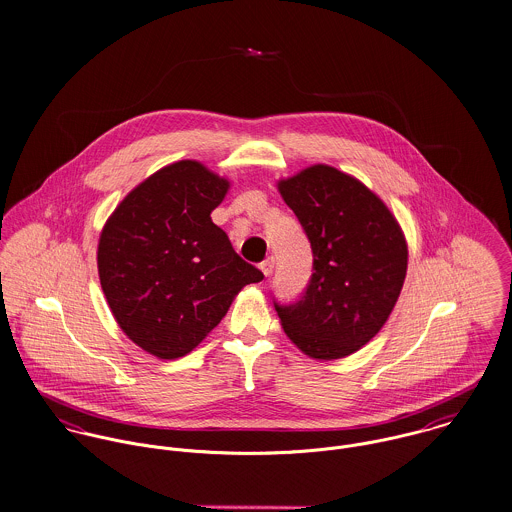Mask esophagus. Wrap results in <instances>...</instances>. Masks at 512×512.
Returning a JSON list of instances; mask_svg holds the SVG:
<instances>
[{
  "mask_svg": "<svg viewBox=\"0 0 512 512\" xmlns=\"http://www.w3.org/2000/svg\"><path fill=\"white\" fill-rule=\"evenodd\" d=\"M261 271H263V275L265 277H271V273H273V269H275V259L271 257V259H267V261H263L261 263V267H259Z\"/></svg>",
  "mask_w": 512,
  "mask_h": 512,
  "instance_id": "obj_1",
  "label": "esophagus"
}]
</instances>
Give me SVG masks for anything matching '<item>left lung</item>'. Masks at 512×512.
<instances>
[{"mask_svg": "<svg viewBox=\"0 0 512 512\" xmlns=\"http://www.w3.org/2000/svg\"><path fill=\"white\" fill-rule=\"evenodd\" d=\"M312 247L301 301L277 308L291 342L314 360H338L386 324L408 271V241L390 211L350 174L314 164L277 182Z\"/></svg>", "mask_w": 512, "mask_h": 512, "instance_id": "left-lung-1", "label": "left lung"}]
</instances>
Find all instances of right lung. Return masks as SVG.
Wrapping results in <instances>:
<instances>
[{"label": "right lung", "mask_w": 512, "mask_h": 512, "mask_svg": "<svg viewBox=\"0 0 512 512\" xmlns=\"http://www.w3.org/2000/svg\"><path fill=\"white\" fill-rule=\"evenodd\" d=\"M229 180L180 160L140 182L104 223L97 265L106 303L142 350L176 360L221 322L263 273L211 221Z\"/></svg>", "instance_id": "add662e5"}]
</instances>
